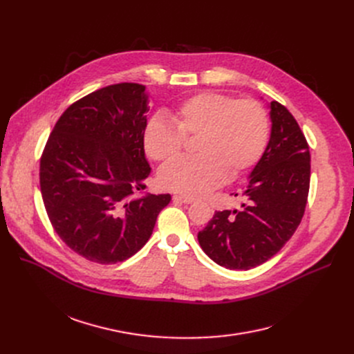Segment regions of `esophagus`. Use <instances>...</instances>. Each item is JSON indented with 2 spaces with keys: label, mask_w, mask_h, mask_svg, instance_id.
Masks as SVG:
<instances>
[{
  "label": "esophagus",
  "mask_w": 354,
  "mask_h": 354,
  "mask_svg": "<svg viewBox=\"0 0 354 354\" xmlns=\"http://www.w3.org/2000/svg\"><path fill=\"white\" fill-rule=\"evenodd\" d=\"M174 201H179L182 203H192L195 199L192 196H183V195H174Z\"/></svg>",
  "instance_id": "esophagus-1"
}]
</instances>
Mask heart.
Segmentation results:
<instances>
[{
    "instance_id": "1",
    "label": "heart",
    "mask_w": 354,
    "mask_h": 354,
    "mask_svg": "<svg viewBox=\"0 0 354 354\" xmlns=\"http://www.w3.org/2000/svg\"><path fill=\"white\" fill-rule=\"evenodd\" d=\"M149 120L143 130L146 155L155 162L175 159L187 139H194L196 156L180 158L163 166V189L196 196L236 179L263 158L270 139V119L254 99L236 100L215 91H203L183 100L171 113Z\"/></svg>"
}]
</instances>
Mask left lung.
<instances>
[{
  "label": "left lung",
  "instance_id": "left-lung-1",
  "mask_svg": "<svg viewBox=\"0 0 354 354\" xmlns=\"http://www.w3.org/2000/svg\"><path fill=\"white\" fill-rule=\"evenodd\" d=\"M271 136L243 192L241 211H216L198 232L201 248L230 270L268 261L299 228L310 189V149L294 116L271 102ZM238 195V194H235Z\"/></svg>",
  "mask_w": 354,
  "mask_h": 354
}]
</instances>
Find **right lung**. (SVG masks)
<instances>
[{
	"label": "right lung",
	"mask_w": 354,
	"mask_h": 354,
	"mask_svg": "<svg viewBox=\"0 0 354 354\" xmlns=\"http://www.w3.org/2000/svg\"><path fill=\"white\" fill-rule=\"evenodd\" d=\"M146 86L111 84L74 102L55 123L40 159V188L54 231L97 264L135 255L171 195L133 198L151 174L143 130Z\"/></svg>",
	"instance_id": "add662e5"
}]
</instances>
